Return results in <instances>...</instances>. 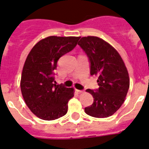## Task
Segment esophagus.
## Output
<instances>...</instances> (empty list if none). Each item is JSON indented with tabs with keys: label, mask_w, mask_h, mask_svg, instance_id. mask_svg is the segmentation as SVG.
Listing matches in <instances>:
<instances>
[{
	"label": "esophagus",
	"mask_w": 149,
	"mask_h": 149,
	"mask_svg": "<svg viewBox=\"0 0 149 149\" xmlns=\"http://www.w3.org/2000/svg\"><path fill=\"white\" fill-rule=\"evenodd\" d=\"M76 91L78 93H83V91L82 90H78V89H76Z\"/></svg>",
	"instance_id": "34e87169"
}]
</instances>
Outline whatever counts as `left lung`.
I'll return each mask as SVG.
<instances>
[{"mask_svg": "<svg viewBox=\"0 0 149 149\" xmlns=\"http://www.w3.org/2000/svg\"><path fill=\"white\" fill-rule=\"evenodd\" d=\"M78 45L90 62V73L97 77L99 88L87 89L94 97L85 113L95 118H107L121 107L127 96L130 79L121 57L110 44L97 37H82Z\"/></svg>", "mask_w": 149, "mask_h": 149, "instance_id": "left-lung-1", "label": "left lung"}]
</instances>
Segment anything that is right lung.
I'll list each match as a JSON object with an SVG mask.
<instances>
[{"mask_svg":"<svg viewBox=\"0 0 149 149\" xmlns=\"http://www.w3.org/2000/svg\"><path fill=\"white\" fill-rule=\"evenodd\" d=\"M79 37L51 36L32 48L23 67L21 91L24 102L35 116L52 121L67 112V103L74 96L73 88L57 85L54 70L61 57L76 47Z\"/></svg>","mask_w":149,"mask_h":149,"instance_id":"right-lung-1","label":"right lung"}]
</instances>
